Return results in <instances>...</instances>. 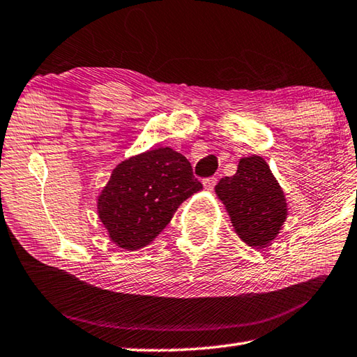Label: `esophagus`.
<instances>
[{"mask_svg":"<svg viewBox=\"0 0 357 357\" xmlns=\"http://www.w3.org/2000/svg\"><path fill=\"white\" fill-rule=\"evenodd\" d=\"M216 181H218V178L216 177H208V178H204V186L206 188V190H213L214 188V185H216Z\"/></svg>","mask_w":357,"mask_h":357,"instance_id":"obj_1","label":"esophagus"}]
</instances>
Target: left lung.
I'll list each match as a JSON object with an SVG mask.
<instances>
[{
  "mask_svg": "<svg viewBox=\"0 0 357 357\" xmlns=\"http://www.w3.org/2000/svg\"><path fill=\"white\" fill-rule=\"evenodd\" d=\"M216 194L234 231L247 245L264 248L278 236L287 218V204L264 158H241L236 174L219 180Z\"/></svg>",
  "mask_w": 357,
  "mask_h": 357,
  "instance_id": "left-lung-1",
  "label": "left lung"
}]
</instances>
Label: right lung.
<instances>
[{"instance_id":"obj_1","label":"right lung","mask_w":357,"mask_h":357,"mask_svg":"<svg viewBox=\"0 0 357 357\" xmlns=\"http://www.w3.org/2000/svg\"><path fill=\"white\" fill-rule=\"evenodd\" d=\"M202 190L191 163L171 147L130 157L113 169L98 197V214L109 238L124 250L155 239L174 213Z\"/></svg>"}]
</instances>
